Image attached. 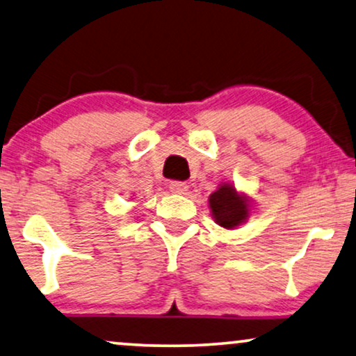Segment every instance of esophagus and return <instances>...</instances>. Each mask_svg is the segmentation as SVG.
<instances>
[{
	"instance_id": "1",
	"label": "esophagus",
	"mask_w": 356,
	"mask_h": 356,
	"mask_svg": "<svg viewBox=\"0 0 356 356\" xmlns=\"http://www.w3.org/2000/svg\"><path fill=\"white\" fill-rule=\"evenodd\" d=\"M188 188L189 186L184 181H172V183H170V191L177 193V194H186Z\"/></svg>"
}]
</instances>
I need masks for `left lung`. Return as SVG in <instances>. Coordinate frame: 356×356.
Listing matches in <instances>:
<instances>
[{
  "mask_svg": "<svg viewBox=\"0 0 356 356\" xmlns=\"http://www.w3.org/2000/svg\"><path fill=\"white\" fill-rule=\"evenodd\" d=\"M209 206L216 222L223 228H235L248 218L246 197L240 196L230 184H222L216 193L209 197Z\"/></svg>",
  "mask_w": 356,
  "mask_h": 356,
  "instance_id": "obj_1",
  "label": "left lung"
}]
</instances>
